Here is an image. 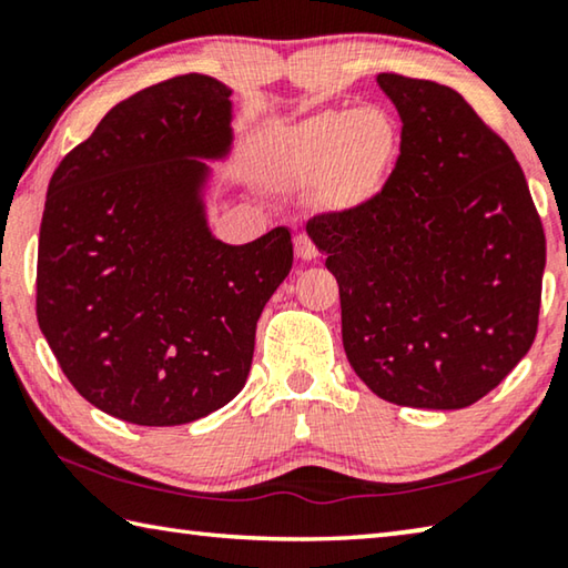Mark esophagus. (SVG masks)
Here are the masks:
<instances>
[{
	"instance_id": "esophagus-1",
	"label": "esophagus",
	"mask_w": 568,
	"mask_h": 568,
	"mask_svg": "<svg viewBox=\"0 0 568 568\" xmlns=\"http://www.w3.org/2000/svg\"><path fill=\"white\" fill-rule=\"evenodd\" d=\"M295 255L301 257V261H313V257H318V247L313 245V240L307 235H295Z\"/></svg>"
}]
</instances>
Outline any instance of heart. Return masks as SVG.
<instances>
[{
    "instance_id": "heart-1",
    "label": "heart",
    "mask_w": 568,
    "mask_h": 568,
    "mask_svg": "<svg viewBox=\"0 0 568 568\" xmlns=\"http://www.w3.org/2000/svg\"><path fill=\"white\" fill-rule=\"evenodd\" d=\"M398 150V122L378 104L325 110L283 134L281 170L297 180L323 182L333 207H358L386 182Z\"/></svg>"
}]
</instances>
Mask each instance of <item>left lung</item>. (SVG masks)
I'll return each mask as SVG.
<instances>
[{"instance_id":"8db88e82","label":"left lung","mask_w":568,"mask_h":568,"mask_svg":"<svg viewBox=\"0 0 568 568\" xmlns=\"http://www.w3.org/2000/svg\"><path fill=\"white\" fill-rule=\"evenodd\" d=\"M400 155L363 205L307 220L341 291L343 348L378 398L456 410L536 338L546 237L511 148L456 90L383 72Z\"/></svg>"}]
</instances>
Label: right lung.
<instances>
[{"mask_svg":"<svg viewBox=\"0 0 568 568\" xmlns=\"http://www.w3.org/2000/svg\"><path fill=\"white\" fill-rule=\"evenodd\" d=\"M233 90L180 74L104 114L47 187L37 321L84 400L182 426L243 390L265 303L293 267L287 227L213 235L210 165L233 148Z\"/></svg>","mask_w":568,"mask_h":568,"instance_id":"right-lung-1","label":"right lung"}]
</instances>
